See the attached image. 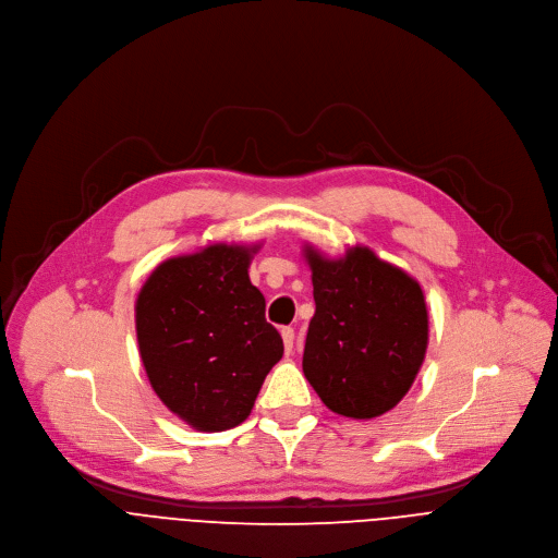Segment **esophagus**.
<instances>
[{
	"mask_svg": "<svg viewBox=\"0 0 558 558\" xmlns=\"http://www.w3.org/2000/svg\"><path fill=\"white\" fill-rule=\"evenodd\" d=\"M280 333H282V341H284V350H287V352H291V348H293V339H295L293 329H291V327H282V329H280Z\"/></svg>",
	"mask_w": 558,
	"mask_h": 558,
	"instance_id": "esophagus-1",
	"label": "esophagus"
}]
</instances>
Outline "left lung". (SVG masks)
Segmentation results:
<instances>
[{"label": "left lung", "instance_id": "1", "mask_svg": "<svg viewBox=\"0 0 558 558\" xmlns=\"http://www.w3.org/2000/svg\"><path fill=\"white\" fill-rule=\"evenodd\" d=\"M303 255L316 301L303 373L331 413L381 417L411 390L426 359L424 289L363 244L329 257L305 242Z\"/></svg>", "mask_w": 558, "mask_h": 558}]
</instances>
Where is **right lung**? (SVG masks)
Returning <instances> with one entry per match:
<instances>
[{
    "label": "right lung",
    "mask_w": 558,
    "mask_h": 558,
    "mask_svg": "<svg viewBox=\"0 0 558 558\" xmlns=\"http://www.w3.org/2000/svg\"><path fill=\"white\" fill-rule=\"evenodd\" d=\"M263 242H215L159 263L134 303L138 354L157 397L183 424H242L282 359L248 267Z\"/></svg>",
    "instance_id": "right-lung-1"
}]
</instances>
